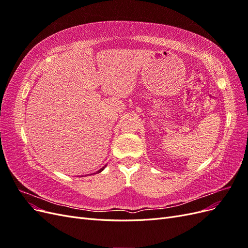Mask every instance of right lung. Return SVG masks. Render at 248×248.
<instances>
[{"instance_id":"right-lung-1","label":"right lung","mask_w":248,"mask_h":248,"mask_svg":"<svg viewBox=\"0 0 248 248\" xmlns=\"http://www.w3.org/2000/svg\"><path fill=\"white\" fill-rule=\"evenodd\" d=\"M104 168H106V167H103V168H102V169H101V170H98V172H100V171H101V170H104Z\"/></svg>"}]
</instances>
